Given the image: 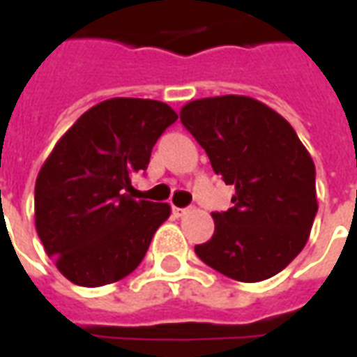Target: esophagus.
<instances>
[{"label":"esophagus","instance_id":"esophagus-1","mask_svg":"<svg viewBox=\"0 0 357 357\" xmlns=\"http://www.w3.org/2000/svg\"><path fill=\"white\" fill-rule=\"evenodd\" d=\"M172 212H174V216L179 218V216H183V214H185L187 208H178V206H174V208H172Z\"/></svg>","mask_w":357,"mask_h":357}]
</instances>
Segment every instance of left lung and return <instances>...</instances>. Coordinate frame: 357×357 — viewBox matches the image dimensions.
<instances>
[{
	"instance_id": "obj_1",
	"label": "left lung",
	"mask_w": 357,
	"mask_h": 357,
	"mask_svg": "<svg viewBox=\"0 0 357 357\" xmlns=\"http://www.w3.org/2000/svg\"><path fill=\"white\" fill-rule=\"evenodd\" d=\"M179 118L227 185L233 208L214 212L202 262L243 283L269 279L300 255L315 212V166L292 126L247 95L195 99Z\"/></svg>"
}]
</instances>
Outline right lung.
Listing matches in <instances>:
<instances>
[{
	"mask_svg": "<svg viewBox=\"0 0 357 357\" xmlns=\"http://www.w3.org/2000/svg\"><path fill=\"white\" fill-rule=\"evenodd\" d=\"M176 120L162 101L114 97L86 110L55 143L36 179V231L68 281L101 287L139 266L172 210L128 191Z\"/></svg>",
	"mask_w": 357,
	"mask_h": 357,
	"instance_id": "right-lung-1",
	"label": "right lung"
}]
</instances>
